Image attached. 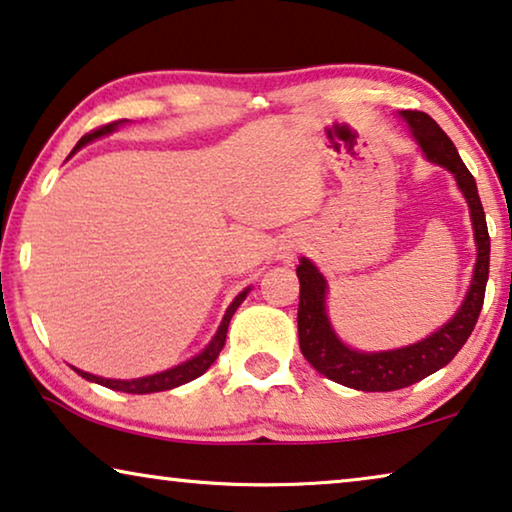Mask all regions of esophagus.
I'll return each mask as SVG.
<instances>
[{
	"label": "esophagus",
	"instance_id": "1",
	"mask_svg": "<svg viewBox=\"0 0 512 512\" xmlns=\"http://www.w3.org/2000/svg\"><path fill=\"white\" fill-rule=\"evenodd\" d=\"M281 258H293V249L286 247L284 251H281Z\"/></svg>",
	"mask_w": 512,
	"mask_h": 512
}]
</instances>
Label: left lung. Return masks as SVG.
<instances>
[{"mask_svg": "<svg viewBox=\"0 0 512 512\" xmlns=\"http://www.w3.org/2000/svg\"><path fill=\"white\" fill-rule=\"evenodd\" d=\"M402 117L409 122L413 138L418 140L425 157L455 175L457 187L462 189L466 203H469L478 258L469 293H466L457 314L446 325H441L434 335L422 339V342L379 353H362L339 342L330 325L328 311H325L328 284H325L323 274L316 270V265L302 258L298 270H295L300 279V351L309 365L316 372L328 376L330 381L365 392H390L406 388V385L418 383L425 376L446 367L459 348L466 344V339L471 337L473 328H476L485 300L487 277H490V233H487V221L476 180H473L469 168L464 166V161L459 159L453 140L446 136V131L432 117L420 113V110H402Z\"/></svg>", "mask_w": 512, "mask_h": 512, "instance_id": "8db88e82", "label": "left lung"}]
</instances>
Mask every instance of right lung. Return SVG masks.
Listing matches in <instances>:
<instances>
[{"instance_id":"obj_1","label":"right lung","mask_w":512,"mask_h":512,"mask_svg":"<svg viewBox=\"0 0 512 512\" xmlns=\"http://www.w3.org/2000/svg\"><path fill=\"white\" fill-rule=\"evenodd\" d=\"M122 122H124V120H120V122H110V124H106V127H101V129H96V131H92V133H87V136L80 138V143H78L76 147H73V152L80 150V147L90 143V140L99 138V136H106V133H110V131H115L117 127H120ZM247 293H249V288H244V291L238 295V298H235V300L231 302V307H228L226 314H224V321H221V325H219L217 335H214L212 342L205 346V351L198 353L196 358H191V360H187V362H182V365L173 367V369H166V372H161V374L143 376V379H131V381L101 379V376H94V374L83 372V369H76V367H73V369H76V372H78L80 376H83V379H87V381H94V383H99V385H106V388H110V390L131 392V395H147V392H161V390H170V388H177V385H182V383L194 381V379H198V376H201V374H205L207 369L212 367V362L219 358L221 348H224V344H226L228 323H231L235 309H238V307L242 305V300L247 298Z\"/></svg>"}]
</instances>
